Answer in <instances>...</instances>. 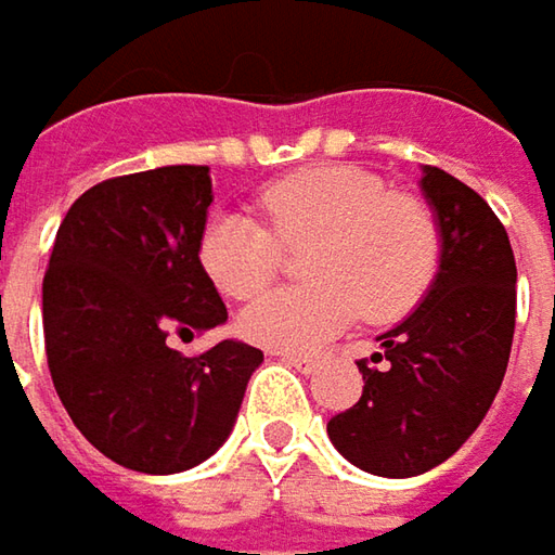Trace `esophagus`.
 <instances>
[{"label": "esophagus", "mask_w": 555, "mask_h": 555, "mask_svg": "<svg viewBox=\"0 0 555 555\" xmlns=\"http://www.w3.org/2000/svg\"><path fill=\"white\" fill-rule=\"evenodd\" d=\"M281 361H287L289 367H296L299 373H314V367L321 364L314 354H293V352H281Z\"/></svg>", "instance_id": "34e87169"}]
</instances>
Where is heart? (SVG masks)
I'll use <instances>...</instances> for the list:
<instances>
[{"label":"heart","mask_w":555,"mask_h":555,"mask_svg":"<svg viewBox=\"0 0 555 555\" xmlns=\"http://www.w3.org/2000/svg\"><path fill=\"white\" fill-rule=\"evenodd\" d=\"M266 222L224 212L206 224L201 262L231 299H253L278 278L284 246L306 249V287H281L241 314L246 339L274 352H311L361 311L398 321L433 287L441 231L426 203L392 194L361 166H309L259 194Z\"/></svg>","instance_id":"b5f03b06"}]
</instances>
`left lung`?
<instances>
[{"instance_id": "left-lung-1", "label": "left lung", "mask_w": 555, "mask_h": 555, "mask_svg": "<svg viewBox=\"0 0 555 555\" xmlns=\"http://www.w3.org/2000/svg\"><path fill=\"white\" fill-rule=\"evenodd\" d=\"M420 191L441 231L433 287L379 352L358 361L364 392L327 423L352 466L411 479L457 454L501 389L516 331V259L506 228L479 194L438 166Z\"/></svg>"}]
</instances>
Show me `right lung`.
Listing matches in <instances>:
<instances>
[{"mask_svg": "<svg viewBox=\"0 0 555 555\" xmlns=\"http://www.w3.org/2000/svg\"><path fill=\"white\" fill-rule=\"evenodd\" d=\"M209 166H160L89 188L57 228L42 281L54 392L104 457L147 476L209 460L231 436L262 352L166 343L228 321L201 262Z\"/></svg>", "mask_w": 555, "mask_h": 555, "instance_id": "right-lung-1", "label": "right lung"}]
</instances>
